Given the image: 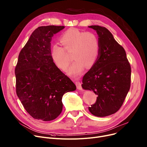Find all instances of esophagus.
<instances>
[{
  "label": "esophagus",
  "instance_id": "obj_1",
  "mask_svg": "<svg viewBox=\"0 0 147 147\" xmlns=\"http://www.w3.org/2000/svg\"><path fill=\"white\" fill-rule=\"evenodd\" d=\"M76 85L77 86V89L79 90H82V83L79 80H76Z\"/></svg>",
  "mask_w": 147,
  "mask_h": 147
}]
</instances>
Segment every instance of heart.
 <instances>
[{"label": "heart", "mask_w": 147, "mask_h": 147, "mask_svg": "<svg viewBox=\"0 0 147 147\" xmlns=\"http://www.w3.org/2000/svg\"><path fill=\"white\" fill-rule=\"evenodd\" d=\"M63 47L54 45L51 48V56L55 65L63 71L69 65L71 54L74 61L68 69V73L79 76L84 67H91L96 62L99 54V38L93 32H83L76 28H70L60 36Z\"/></svg>", "instance_id": "b5f03b06"}]
</instances>
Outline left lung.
I'll return each mask as SVG.
<instances>
[{"mask_svg":"<svg viewBox=\"0 0 147 147\" xmlns=\"http://www.w3.org/2000/svg\"><path fill=\"white\" fill-rule=\"evenodd\" d=\"M99 36L98 58L83 76L82 87L97 94L94 104L89 107L94 116L104 117L118 111L131 87V68L122 45L105 27L89 26Z\"/></svg>","mask_w":147,"mask_h":147,"instance_id":"1","label":"left lung"}]
</instances>
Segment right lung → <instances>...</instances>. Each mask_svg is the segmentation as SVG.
Segmentation results:
<instances>
[{"label":"right lung","mask_w":147,"mask_h":147,"mask_svg":"<svg viewBox=\"0 0 147 147\" xmlns=\"http://www.w3.org/2000/svg\"><path fill=\"white\" fill-rule=\"evenodd\" d=\"M64 26H42L34 31L19 53L15 68L16 92L32 118L55 119L63 109L62 97L76 86L54 63L51 56L53 35Z\"/></svg>","instance_id":"obj_1"}]
</instances>
